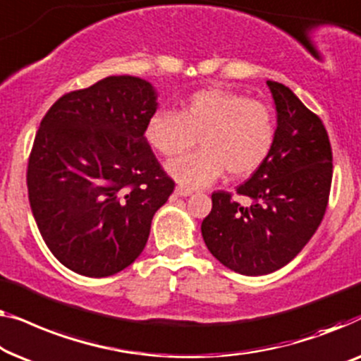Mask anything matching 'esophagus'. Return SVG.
I'll return each mask as SVG.
<instances>
[{
    "instance_id": "1",
    "label": "esophagus",
    "mask_w": 361,
    "mask_h": 361,
    "mask_svg": "<svg viewBox=\"0 0 361 361\" xmlns=\"http://www.w3.org/2000/svg\"><path fill=\"white\" fill-rule=\"evenodd\" d=\"M175 195L180 196V197H186V196L192 195V190H190V188H185V186H176L175 188Z\"/></svg>"
}]
</instances>
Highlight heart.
<instances>
[{
    "label": "heart",
    "mask_w": 361,
    "mask_h": 361,
    "mask_svg": "<svg viewBox=\"0 0 361 361\" xmlns=\"http://www.w3.org/2000/svg\"><path fill=\"white\" fill-rule=\"evenodd\" d=\"M275 118L260 101L222 88L200 90L183 101L180 113L157 111L145 139L161 155L173 157L200 142L195 154L170 160L166 173L185 188L211 185L224 173L247 176L262 166L275 142Z\"/></svg>",
    "instance_id": "obj_1"
}]
</instances>
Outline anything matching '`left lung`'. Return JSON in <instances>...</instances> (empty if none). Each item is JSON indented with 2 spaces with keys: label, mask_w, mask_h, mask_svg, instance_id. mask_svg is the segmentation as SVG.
Instances as JSON below:
<instances>
[{
  "label": "left lung",
  "mask_w": 361,
  "mask_h": 361,
  "mask_svg": "<svg viewBox=\"0 0 361 361\" xmlns=\"http://www.w3.org/2000/svg\"><path fill=\"white\" fill-rule=\"evenodd\" d=\"M276 111L268 159L237 195H212L201 233L212 255L232 271L268 275L288 265L311 240L326 212L332 183V150L322 121L288 86L267 81Z\"/></svg>",
  "instance_id": "obj_1"
}]
</instances>
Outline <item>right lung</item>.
<instances>
[{"label":"right lung","instance_id":"obj_1","mask_svg":"<svg viewBox=\"0 0 361 361\" xmlns=\"http://www.w3.org/2000/svg\"><path fill=\"white\" fill-rule=\"evenodd\" d=\"M157 98L147 80L118 75L63 94L40 123L30 209L49 250L78 275L111 276L134 263L173 192L144 135Z\"/></svg>","mask_w":361,"mask_h":361}]
</instances>
